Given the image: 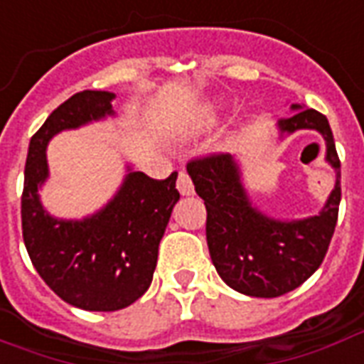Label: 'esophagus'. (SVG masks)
Here are the masks:
<instances>
[{"label": "esophagus", "mask_w": 364, "mask_h": 364, "mask_svg": "<svg viewBox=\"0 0 364 364\" xmlns=\"http://www.w3.org/2000/svg\"><path fill=\"white\" fill-rule=\"evenodd\" d=\"M177 191H179L183 196H189L195 193V185L191 181V177L187 171H179V177H177Z\"/></svg>", "instance_id": "34e87169"}]
</instances>
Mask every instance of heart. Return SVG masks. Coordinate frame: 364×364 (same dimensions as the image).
<instances>
[{
	"mask_svg": "<svg viewBox=\"0 0 364 364\" xmlns=\"http://www.w3.org/2000/svg\"><path fill=\"white\" fill-rule=\"evenodd\" d=\"M222 112V104L220 102H210L208 106L204 107V112H203V117L206 121H212V119H216V115Z\"/></svg>",
	"mask_w": 364,
	"mask_h": 364,
	"instance_id": "b5f03b06",
	"label": "heart"
}]
</instances>
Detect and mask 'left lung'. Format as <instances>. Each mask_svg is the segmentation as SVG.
Masks as SVG:
<instances>
[{"label": "left lung", "instance_id": "8db88e82", "mask_svg": "<svg viewBox=\"0 0 364 364\" xmlns=\"http://www.w3.org/2000/svg\"><path fill=\"white\" fill-rule=\"evenodd\" d=\"M279 119L282 134L314 129L326 141V160L336 169V187L318 216L276 220L250 204L233 156L208 154L187 164L196 195L206 206V241L220 278L250 297H279L305 284L322 264L340 210V158L330 123L316 109H303Z\"/></svg>", "mask_w": 364, "mask_h": 364}]
</instances>
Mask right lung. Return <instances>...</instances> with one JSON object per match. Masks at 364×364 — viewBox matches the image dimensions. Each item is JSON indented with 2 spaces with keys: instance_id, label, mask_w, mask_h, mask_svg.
I'll return each instance as SVG.
<instances>
[{
  "instance_id": "right-lung-1",
  "label": "right lung",
  "mask_w": 364,
  "mask_h": 364,
  "mask_svg": "<svg viewBox=\"0 0 364 364\" xmlns=\"http://www.w3.org/2000/svg\"><path fill=\"white\" fill-rule=\"evenodd\" d=\"M114 98L106 90H82L63 102L32 134L24 166V247L48 287L85 311H119L146 293L158 247L179 200L177 171L168 179H152L129 168L114 198L85 220H58L42 206L38 189L48 179L50 139L114 115Z\"/></svg>"
}]
</instances>
